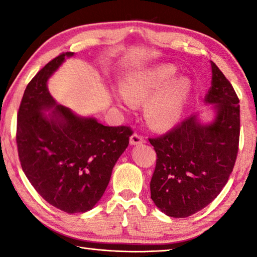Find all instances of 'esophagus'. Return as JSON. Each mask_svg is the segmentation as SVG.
Segmentation results:
<instances>
[{
    "instance_id": "34e87169",
    "label": "esophagus",
    "mask_w": 257,
    "mask_h": 257,
    "mask_svg": "<svg viewBox=\"0 0 257 257\" xmlns=\"http://www.w3.org/2000/svg\"><path fill=\"white\" fill-rule=\"evenodd\" d=\"M145 143V137L141 136L138 134H134L132 137H130V144L132 145H138V144H143Z\"/></svg>"
}]
</instances>
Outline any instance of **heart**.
<instances>
[{
	"instance_id": "b5f03b06",
	"label": "heart",
	"mask_w": 257,
	"mask_h": 257,
	"mask_svg": "<svg viewBox=\"0 0 257 257\" xmlns=\"http://www.w3.org/2000/svg\"><path fill=\"white\" fill-rule=\"evenodd\" d=\"M171 64H162L132 73L121 81L120 104H139L151 98L146 116L154 127L171 125L179 119L182 107L191 92V82L178 77Z\"/></svg>"
}]
</instances>
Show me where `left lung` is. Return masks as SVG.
I'll use <instances>...</instances> for the list:
<instances>
[{
  "instance_id": "1",
  "label": "left lung",
  "mask_w": 257,
  "mask_h": 257,
  "mask_svg": "<svg viewBox=\"0 0 257 257\" xmlns=\"http://www.w3.org/2000/svg\"><path fill=\"white\" fill-rule=\"evenodd\" d=\"M212 86L205 96L215 118L203 124L197 114L158 138H150L158 155L151 198L164 214L187 217L221 193L236 162L240 108L232 85L211 61Z\"/></svg>"
}]
</instances>
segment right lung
I'll use <instances>...</instances> for the list:
<instances>
[{
	"instance_id": "obj_1",
	"label": "right lung",
	"mask_w": 257,
	"mask_h": 257,
	"mask_svg": "<svg viewBox=\"0 0 257 257\" xmlns=\"http://www.w3.org/2000/svg\"><path fill=\"white\" fill-rule=\"evenodd\" d=\"M72 55L56 56L30 80L19 106L16 136L30 184L47 203L70 214L96 205L134 133L127 125H103L58 105L47 80ZM51 108L55 110L49 115L44 113Z\"/></svg>"
}]
</instances>
